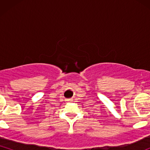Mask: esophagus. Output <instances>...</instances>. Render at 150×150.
Returning a JSON list of instances; mask_svg holds the SVG:
<instances>
[{
    "label": "esophagus",
    "mask_w": 150,
    "mask_h": 150,
    "mask_svg": "<svg viewBox=\"0 0 150 150\" xmlns=\"http://www.w3.org/2000/svg\"><path fill=\"white\" fill-rule=\"evenodd\" d=\"M68 101H71L72 100H71V99H68Z\"/></svg>",
    "instance_id": "obj_1"
}]
</instances>
